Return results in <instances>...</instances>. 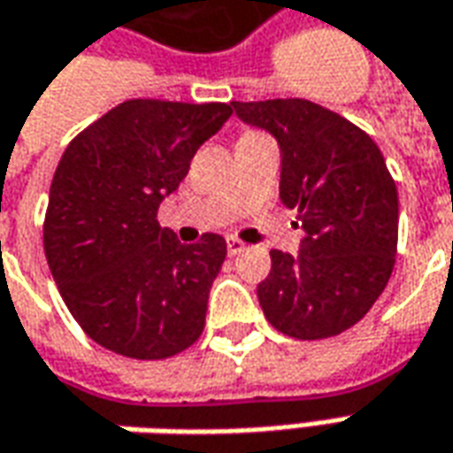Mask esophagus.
Segmentation results:
<instances>
[{"label":"esophagus","instance_id":"34e87169","mask_svg":"<svg viewBox=\"0 0 453 453\" xmlns=\"http://www.w3.org/2000/svg\"><path fill=\"white\" fill-rule=\"evenodd\" d=\"M226 249H229V254H232V257H236V254H242V251L247 249V244H244V242H239V239H226Z\"/></svg>","mask_w":453,"mask_h":453}]
</instances>
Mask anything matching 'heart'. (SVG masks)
Returning a JSON list of instances; mask_svg holds the SVG:
<instances>
[{
    "label": "heart",
    "instance_id": "heart-1",
    "mask_svg": "<svg viewBox=\"0 0 453 453\" xmlns=\"http://www.w3.org/2000/svg\"><path fill=\"white\" fill-rule=\"evenodd\" d=\"M247 134H251V132H247Z\"/></svg>",
    "mask_w": 453,
    "mask_h": 453
}]
</instances>
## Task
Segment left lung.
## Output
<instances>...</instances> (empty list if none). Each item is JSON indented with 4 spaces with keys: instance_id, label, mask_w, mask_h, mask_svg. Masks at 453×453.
<instances>
[{
    "instance_id": "1",
    "label": "left lung",
    "mask_w": 453,
    "mask_h": 453,
    "mask_svg": "<svg viewBox=\"0 0 453 453\" xmlns=\"http://www.w3.org/2000/svg\"><path fill=\"white\" fill-rule=\"evenodd\" d=\"M239 119L276 136L279 196L304 229L299 254L272 249L257 287L276 332L314 342L351 329L396 262L399 194L374 139L306 99L232 102Z\"/></svg>"
}]
</instances>
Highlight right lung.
<instances>
[{
  "label": "right lung",
  "mask_w": 453,
  "mask_h": 453,
  "mask_svg": "<svg viewBox=\"0 0 453 453\" xmlns=\"http://www.w3.org/2000/svg\"><path fill=\"white\" fill-rule=\"evenodd\" d=\"M232 104L129 99L77 134L59 159L44 217V254L64 304L99 347L166 359L204 332L226 242L179 244L157 221L164 196Z\"/></svg>",
  "instance_id": "obj_1"
}]
</instances>
